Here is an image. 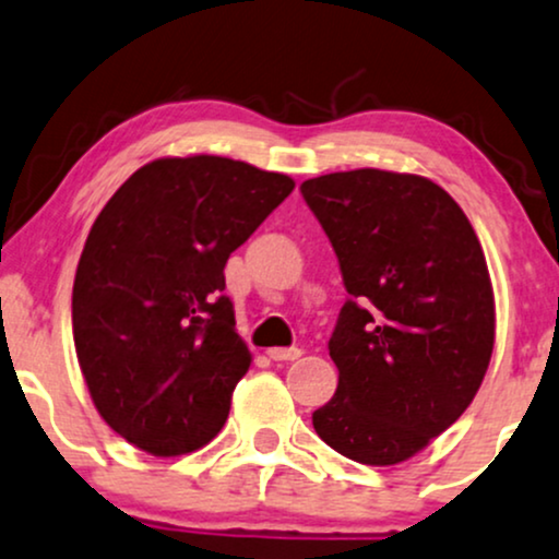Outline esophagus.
Returning a JSON list of instances; mask_svg holds the SVG:
<instances>
[{
  "label": "esophagus",
  "mask_w": 559,
  "mask_h": 559,
  "mask_svg": "<svg viewBox=\"0 0 559 559\" xmlns=\"http://www.w3.org/2000/svg\"><path fill=\"white\" fill-rule=\"evenodd\" d=\"M266 355L272 357L274 362H290V360H298V357L302 355V349H298V347H274V349H269Z\"/></svg>",
  "instance_id": "1"
}]
</instances>
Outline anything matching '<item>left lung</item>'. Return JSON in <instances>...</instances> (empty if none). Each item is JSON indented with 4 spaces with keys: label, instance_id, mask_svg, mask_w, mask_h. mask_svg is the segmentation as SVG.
Listing matches in <instances>:
<instances>
[{
    "label": "left lung",
    "instance_id": "8db88e82",
    "mask_svg": "<svg viewBox=\"0 0 559 559\" xmlns=\"http://www.w3.org/2000/svg\"><path fill=\"white\" fill-rule=\"evenodd\" d=\"M300 194L347 290L329 340L340 383L313 427L357 464H399L464 415L490 365L495 298L479 238L423 176L360 168L308 178Z\"/></svg>",
    "mask_w": 559,
    "mask_h": 559
}]
</instances>
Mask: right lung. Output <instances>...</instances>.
<instances>
[{
	"label": "right lung",
	"mask_w": 559,
	"mask_h": 559,
	"mask_svg": "<svg viewBox=\"0 0 559 559\" xmlns=\"http://www.w3.org/2000/svg\"><path fill=\"white\" fill-rule=\"evenodd\" d=\"M293 189L230 157H160L103 206L74 274L72 329L95 409L123 440L181 456L223 430L251 365L225 264Z\"/></svg>",
	"instance_id": "obj_1"
}]
</instances>
